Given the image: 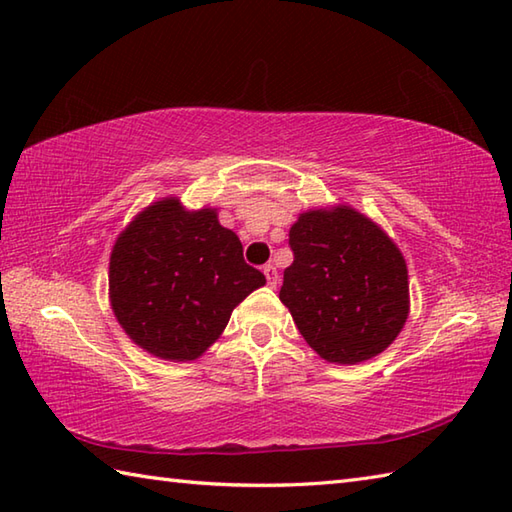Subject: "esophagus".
Instances as JSON below:
<instances>
[{
  "label": "esophagus",
  "instance_id": "34e87169",
  "mask_svg": "<svg viewBox=\"0 0 512 512\" xmlns=\"http://www.w3.org/2000/svg\"><path fill=\"white\" fill-rule=\"evenodd\" d=\"M264 275H266V281H268L270 288H275L279 284V273H277V268L273 264L264 266Z\"/></svg>",
  "mask_w": 512,
  "mask_h": 512
}]
</instances>
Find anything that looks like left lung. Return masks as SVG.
Wrapping results in <instances>:
<instances>
[{"mask_svg":"<svg viewBox=\"0 0 512 512\" xmlns=\"http://www.w3.org/2000/svg\"><path fill=\"white\" fill-rule=\"evenodd\" d=\"M279 299L321 358L356 365L396 339L409 312L407 264L365 215L341 206L301 213Z\"/></svg>","mask_w":512,"mask_h":512,"instance_id":"obj_1","label":"left lung"}]
</instances>
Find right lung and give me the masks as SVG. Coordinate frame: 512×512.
Here are the masks:
<instances>
[{
	"label": "right lung",
	"instance_id": "add662e5",
	"mask_svg": "<svg viewBox=\"0 0 512 512\" xmlns=\"http://www.w3.org/2000/svg\"><path fill=\"white\" fill-rule=\"evenodd\" d=\"M264 284L215 211L189 213L178 200L140 213L116 239L110 259L118 323L143 350L167 361L198 358L237 303Z\"/></svg>",
	"mask_w": 512,
	"mask_h": 512
}]
</instances>
